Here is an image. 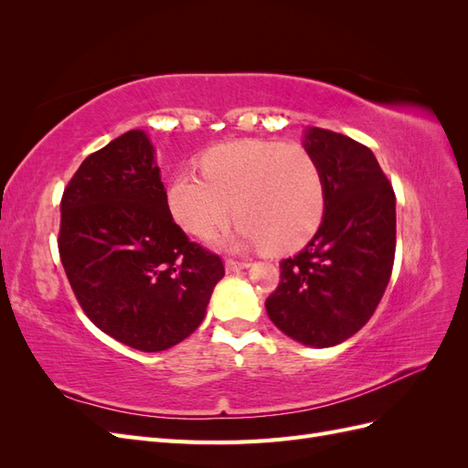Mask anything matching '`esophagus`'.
Segmentation results:
<instances>
[{"instance_id":"1","label":"esophagus","mask_w":468,"mask_h":468,"mask_svg":"<svg viewBox=\"0 0 468 468\" xmlns=\"http://www.w3.org/2000/svg\"><path fill=\"white\" fill-rule=\"evenodd\" d=\"M224 267H226V271H229V273H236V271H239V269H246V267H250V263H248V261H236V260H226Z\"/></svg>"}]
</instances>
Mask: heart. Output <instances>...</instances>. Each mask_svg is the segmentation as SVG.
I'll return each mask as SVG.
<instances>
[{
	"mask_svg": "<svg viewBox=\"0 0 468 468\" xmlns=\"http://www.w3.org/2000/svg\"><path fill=\"white\" fill-rule=\"evenodd\" d=\"M203 176L181 169L167 187L174 218L208 236L236 212V242L267 253H291L310 242L325 212L324 174L299 143L242 140L210 148Z\"/></svg>",
	"mask_w": 468,
	"mask_h": 468,
	"instance_id": "heart-1",
	"label": "heart"
}]
</instances>
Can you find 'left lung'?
<instances>
[{
  "label": "left lung",
  "mask_w": 468,
  "mask_h": 468,
  "mask_svg": "<svg viewBox=\"0 0 468 468\" xmlns=\"http://www.w3.org/2000/svg\"><path fill=\"white\" fill-rule=\"evenodd\" d=\"M304 146L324 174L325 212L308 246L281 261L267 316L310 347L346 342L369 322L388 285L396 250V197L375 154L325 129Z\"/></svg>",
  "instance_id": "left-lung-1"
}]
</instances>
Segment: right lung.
<instances>
[{
    "label": "right lung",
    "mask_w": 468,
    "mask_h": 468,
    "mask_svg": "<svg viewBox=\"0 0 468 468\" xmlns=\"http://www.w3.org/2000/svg\"><path fill=\"white\" fill-rule=\"evenodd\" d=\"M58 251L76 299L107 335L140 351L189 337L222 260L176 224L143 131L90 154L64 189Z\"/></svg>",
    "instance_id": "obj_1"
}]
</instances>
